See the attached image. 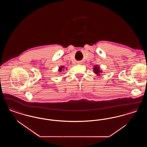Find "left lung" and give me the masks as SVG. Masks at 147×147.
Returning <instances> with one entry per match:
<instances>
[{
    "mask_svg": "<svg viewBox=\"0 0 147 147\" xmlns=\"http://www.w3.org/2000/svg\"><path fill=\"white\" fill-rule=\"evenodd\" d=\"M93 70L94 72L98 76H100V74L102 73V70H101L100 67L98 65H95V66H94L93 68Z\"/></svg>",
    "mask_w": 147,
    "mask_h": 147,
    "instance_id": "8db88e82",
    "label": "left lung"
}]
</instances>
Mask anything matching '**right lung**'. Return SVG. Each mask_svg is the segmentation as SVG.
Returning <instances> with one entry per match:
<instances>
[{"mask_svg": "<svg viewBox=\"0 0 147 147\" xmlns=\"http://www.w3.org/2000/svg\"><path fill=\"white\" fill-rule=\"evenodd\" d=\"M63 70H64V66L60 67V68H59V69H58V71H59V72L64 71Z\"/></svg>", "mask_w": 147, "mask_h": 147, "instance_id": "right-lung-1", "label": "right lung"}]
</instances>
